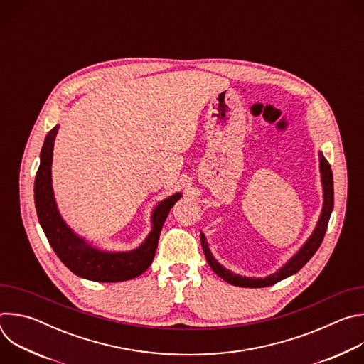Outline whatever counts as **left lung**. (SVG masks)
I'll return each instance as SVG.
<instances>
[{
  "label": "left lung",
  "mask_w": 364,
  "mask_h": 364,
  "mask_svg": "<svg viewBox=\"0 0 364 364\" xmlns=\"http://www.w3.org/2000/svg\"><path fill=\"white\" fill-rule=\"evenodd\" d=\"M318 157H320V173H321V186H323V209H321V215L318 218V222H317L313 233L309 235V237L304 242V245L274 274L264 277V278L242 277L239 274L229 271L228 268H225L222 264H219L216 261V257L213 256L204 233L200 232V240H201V246L204 250V256L207 259V264L210 265V268L215 271V274H218L222 279H225L226 282H229L230 285H235V287H242V288L271 287V285L296 274L309 261V259L314 256V253L317 252V249L320 247V245L324 239V235H326V230L328 226V220H330L333 207H334L333 171H331L328 161L323 155V151H318Z\"/></svg>",
  "instance_id": "left-lung-1"
}]
</instances>
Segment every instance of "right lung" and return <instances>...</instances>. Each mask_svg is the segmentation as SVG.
Returning <instances> with one entry per match:
<instances>
[{
	"label": "right lung",
	"instance_id": "add662e5",
	"mask_svg": "<svg viewBox=\"0 0 364 364\" xmlns=\"http://www.w3.org/2000/svg\"><path fill=\"white\" fill-rule=\"evenodd\" d=\"M59 125L51 129L40 152L34 181V204L40 226L60 261L77 277L96 282H121L144 274L157 250L163 225L181 191L161 200L151 212V232L132 250H103L77 235L62 218L51 184V161Z\"/></svg>",
	"mask_w": 364,
	"mask_h": 364
}]
</instances>
